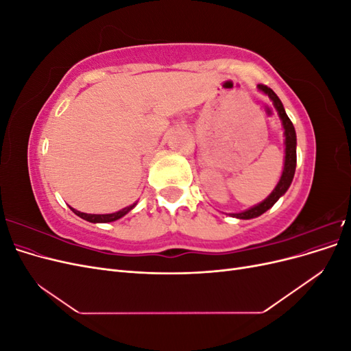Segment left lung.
Instances as JSON below:
<instances>
[{
	"mask_svg": "<svg viewBox=\"0 0 351 351\" xmlns=\"http://www.w3.org/2000/svg\"><path fill=\"white\" fill-rule=\"evenodd\" d=\"M258 90L267 95V97L272 101L274 104V108L277 110L278 117L281 120L282 124V129H284V145H285V156H284V167H282V174L280 177V182L275 186V189L271 192V195L263 199L261 204L254 205L246 210H241V212H236V214H228L232 218H239V219H252V218H256L261 217L263 212H267L268 209H271L275 204H277V200L284 196V193L289 190L291 182H293V177L295 173V162H297V155H295V146H297V137H295V130H294V125L291 123V120L289 119V115L285 114L284 110V105L280 101V98L275 95V92L265 86V84H258Z\"/></svg>",
	"mask_w": 351,
	"mask_h": 351,
	"instance_id": "8db88e82",
	"label": "left lung"
}]
</instances>
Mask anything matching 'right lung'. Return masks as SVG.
Here are the masks:
<instances>
[{"mask_svg":"<svg viewBox=\"0 0 351 351\" xmlns=\"http://www.w3.org/2000/svg\"><path fill=\"white\" fill-rule=\"evenodd\" d=\"M137 205V202L130 206H125L121 210H117V212H112V214H84V212H80L77 209H74L70 206V209L76 214L77 217L83 218L84 221H89V222H93V224H98V222H112V221H117L123 218L125 214H129V212Z\"/></svg>","mask_w":351,"mask_h":351,"instance_id":"right-lung-1","label":"right lung"}]
</instances>
